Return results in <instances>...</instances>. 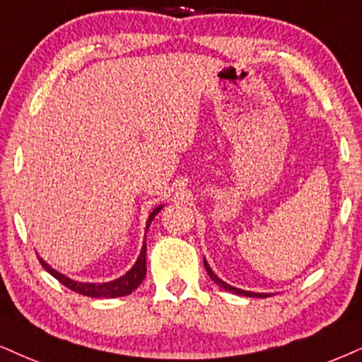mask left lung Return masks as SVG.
<instances>
[{
  "mask_svg": "<svg viewBox=\"0 0 362 362\" xmlns=\"http://www.w3.org/2000/svg\"><path fill=\"white\" fill-rule=\"evenodd\" d=\"M204 269H206L208 275L211 276V280H213V282H215L216 285H220L221 288L228 290V292H231V293H238V296H243V297H260V298L270 297V293H262V292H250V290H243V288H236V287H231L230 284L223 282V280L220 279V276H218V275L215 274V272L211 270V267L208 265V262H206V260H204Z\"/></svg>",
  "mask_w": 362,
  "mask_h": 362,
  "instance_id": "1",
  "label": "left lung"
}]
</instances>
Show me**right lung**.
I'll return each instance as SVG.
<instances>
[{
  "label": "right lung",
  "instance_id": "1",
  "mask_svg": "<svg viewBox=\"0 0 362 362\" xmlns=\"http://www.w3.org/2000/svg\"><path fill=\"white\" fill-rule=\"evenodd\" d=\"M163 206L164 204H159V206H156L153 211H151V215L146 221V233H147V230H149L151 221L154 220V216L158 215L160 209H163ZM38 260H40V263H42L43 269L48 272V274H50L52 276H55L58 282L64 284L66 288L74 290V292L82 293V296H87V297H93V298L124 297V296H129V293H132L134 290L139 287L146 276V240H144V243H142L141 253H139V257H137L136 263L132 265V269L126 272L122 276H119V279L110 280V282H102V284L78 282V280L70 279V276H66L64 274H60L58 270L52 269V267L48 265V263L45 262L42 257H38Z\"/></svg>",
  "mask_w": 362,
  "mask_h": 362
}]
</instances>
